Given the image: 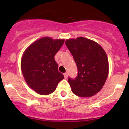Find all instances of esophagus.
<instances>
[{
  "mask_svg": "<svg viewBox=\"0 0 129 129\" xmlns=\"http://www.w3.org/2000/svg\"><path fill=\"white\" fill-rule=\"evenodd\" d=\"M63 75H64L65 79H67V77H68V75H67V73H64V74H63Z\"/></svg>",
  "mask_w": 129,
  "mask_h": 129,
  "instance_id": "1",
  "label": "esophagus"
}]
</instances>
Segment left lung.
Listing matches in <instances>:
<instances>
[{
	"instance_id": "8db88e82",
	"label": "left lung",
	"mask_w": 129,
	"mask_h": 129,
	"mask_svg": "<svg viewBox=\"0 0 129 129\" xmlns=\"http://www.w3.org/2000/svg\"><path fill=\"white\" fill-rule=\"evenodd\" d=\"M78 70L77 76L68 82L74 94L89 97L103 87L109 74V61L103 48L95 42L80 37L66 41Z\"/></svg>"
}]
</instances>
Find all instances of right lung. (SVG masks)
I'll return each instance as SVG.
<instances>
[{"instance_id":"1","label":"right lung","mask_w":129,"mask_h":129,"mask_svg":"<svg viewBox=\"0 0 129 129\" xmlns=\"http://www.w3.org/2000/svg\"><path fill=\"white\" fill-rule=\"evenodd\" d=\"M64 39L42 37L32 43L25 50L21 60V69L30 88L40 95L55 91L64 76L58 71L55 55Z\"/></svg>"}]
</instances>
